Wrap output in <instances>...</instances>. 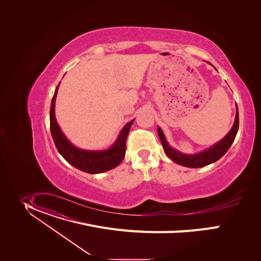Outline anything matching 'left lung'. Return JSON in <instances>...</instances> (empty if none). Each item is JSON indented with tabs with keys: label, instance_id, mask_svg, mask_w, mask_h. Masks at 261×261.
Returning <instances> with one entry per match:
<instances>
[{
	"label": "left lung",
	"instance_id": "1",
	"mask_svg": "<svg viewBox=\"0 0 261 261\" xmlns=\"http://www.w3.org/2000/svg\"><path fill=\"white\" fill-rule=\"evenodd\" d=\"M208 63L211 64L210 62ZM238 127H239V115H238V109H236L234 123L231 129L229 130V133L224 137L223 139L218 143H216L215 145H213L212 147H210L209 149H204L194 154L184 153L179 151L178 149L172 148L169 145L160 126H158V134H159V138L161 140L163 149L172 161H174L178 165L184 166L187 168H202L212 163H215L216 161H218L223 156L224 154L227 152V150L231 147V145L233 144L238 132Z\"/></svg>",
	"mask_w": 261,
	"mask_h": 261
}]
</instances>
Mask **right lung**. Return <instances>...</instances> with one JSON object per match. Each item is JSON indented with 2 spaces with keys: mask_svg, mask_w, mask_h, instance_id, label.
<instances>
[{
  "mask_svg": "<svg viewBox=\"0 0 261 261\" xmlns=\"http://www.w3.org/2000/svg\"><path fill=\"white\" fill-rule=\"evenodd\" d=\"M60 83L57 85L50 107V130L59 153L76 169L88 174H100L117 167L125 154V142L135 119L120 130L112 147L102 150H88L75 147L62 133L55 116V100Z\"/></svg>",
  "mask_w": 261,
  "mask_h": 261,
  "instance_id": "add662e5",
  "label": "right lung"
}]
</instances>
